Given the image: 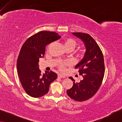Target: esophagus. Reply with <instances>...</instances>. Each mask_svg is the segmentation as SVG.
Returning a JSON list of instances; mask_svg holds the SVG:
<instances>
[{
  "mask_svg": "<svg viewBox=\"0 0 122 122\" xmlns=\"http://www.w3.org/2000/svg\"><path fill=\"white\" fill-rule=\"evenodd\" d=\"M58 77L61 78H63L66 77V76H64V75H63V74H58Z\"/></svg>",
  "mask_w": 122,
  "mask_h": 122,
  "instance_id": "esophagus-1",
  "label": "esophagus"
}]
</instances>
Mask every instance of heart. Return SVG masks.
I'll return each mask as SVG.
<instances>
[{
  "instance_id": "heart-1",
  "label": "heart",
  "mask_w": 122,
  "mask_h": 122,
  "mask_svg": "<svg viewBox=\"0 0 122 122\" xmlns=\"http://www.w3.org/2000/svg\"><path fill=\"white\" fill-rule=\"evenodd\" d=\"M53 44V43H51L49 45V46H51V45ZM64 44L65 47L66 48V49H71L73 50L76 47V46L78 45V42L76 39H74L73 38H66L64 40ZM82 54V52L81 51H80L78 52V54L81 55ZM71 64V63L69 61H65V62H61L59 64V69L61 70V71H64L65 69V67L66 66H70Z\"/></svg>"
}]
</instances>
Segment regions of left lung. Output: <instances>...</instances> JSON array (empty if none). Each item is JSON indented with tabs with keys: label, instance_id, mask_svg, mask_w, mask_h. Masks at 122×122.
Returning <instances> with one entry per match:
<instances>
[{
	"label": "left lung",
	"instance_id": "left-lung-1",
	"mask_svg": "<svg viewBox=\"0 0 122 122\" xmlns=\"http://www.w3.org/2000/svg\"><path fill=\"white\" fill-rule=\"evenodd\" d=\"M72 33L84 43L86 52L84 58L75 67L79 68L78 71L83 79L79 83H76L72 77H69L74 82L66 93L74 101L83 102L94 96L101 86L105 72L104 58L101 48L89 34Z\"/></svg>",
	"mask_w": 122,
	"mask_h": 122
}]
</instances>
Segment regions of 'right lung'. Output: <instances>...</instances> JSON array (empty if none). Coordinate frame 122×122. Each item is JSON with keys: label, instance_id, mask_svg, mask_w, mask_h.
Segmentation results:
<instances>
[{"label": "right lung", "instance_id": "add662e5", "mask_svg": "<svg viewBox=\"0 0 122 122\" xmlns=\"http://www.w3.org/2000/svg\"><path fill=\"white\" fill-rule=\"evenodd\" d=\"M61 37L54 31H41L29 37L21 46L16 69L23 89L30 97L44 96L49 91L51 83L57 78V74L52 71L41 74L38 61L44 56L46 46Z\"/></svg>", "mask_w": 122, "mask_h": 122}]
</instances>
